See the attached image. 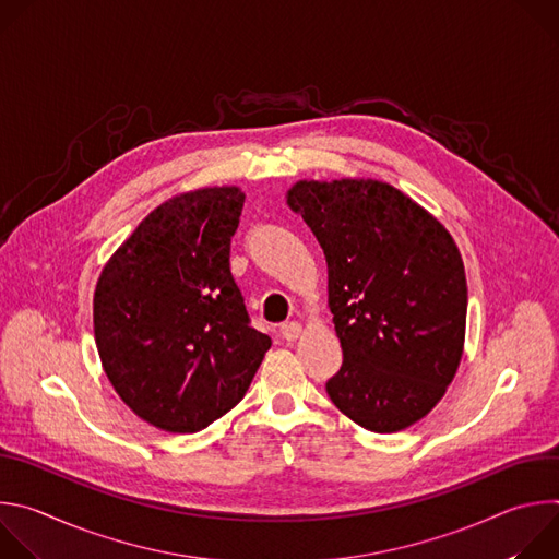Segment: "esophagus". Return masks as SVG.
<instances>
[{
	"label": "esophagus",
	"instance_id": "esophagus-1",
	"mask_svg": "<svg viewBox=\"0 0 559 559\" xmlns=\"http://www.w3.org/2000/svg\"><path fill=\"white\" fill-rule=\"evenodd\" d=\"M278 332H281V336H283L285 341H296V338L302 334V325L289 321V323H283Z\"/></svg>",
	"mask_w": 559,
	"mask_h": 559
}]
</instances>
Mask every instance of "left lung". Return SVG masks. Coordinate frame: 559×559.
Segmentation results:
<instances>
[{
  "instance_id": "1",
  "label": "left lung",
  "mask_w": 559,
  "mask_h": 559,
  "mask_svg": "<svg viewBox=\"0 0 559 559\" xmlns=\"http://www.w3.org/2000/svg\"><path fill=\"white\" fill-rule=\"evenodd\" d=\"M287 205L328 261V302L343 367L332 403L373 433L423 420L464 352L466 276L447 227L376 179L296 181Z\"/></svg>"
}]
</instances>
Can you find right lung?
<instances>
[{
    "label": "right lung",
    "instance_id": "1",
    "mask_svg": "<svg viewBox=\"0 0 559 559\" xmlns=\"http://www.w3.org/2000/svg\"><path fill=\"white\" fill-rule=\"evenodd\" d=\"M243 201L236 186L168 199L99 274L93 323L104 371L156 429L194 433L225 416L272 347L229 272Z\"/></svg>",
    "mask_w": 559,
    "mask_h": 559
}]
</instances>
